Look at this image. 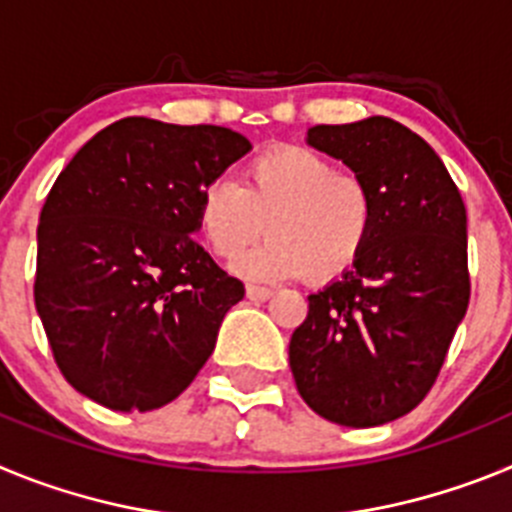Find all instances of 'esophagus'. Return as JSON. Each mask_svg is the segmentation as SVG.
<instances>
[{"mask_svg":"<svg viewBox=\"0 0 512 512\" xmlns=\"http://www.w3.org/2000/svg\"><path fill=\"white\" fill-rule=\"evenodd\" d=\"M271 295H274V292H271L269 287H256V284H248L246 287V297L253 302H264V300H269Z\"/></svg>","mask_w":512,"mask_h":512,"instance_id":"1","label":"esophagus"}]
</instances>
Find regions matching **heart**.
Masks as SVG:
<instances>
[{
	"label": "heart",
	"instance_id": "obj_1",
	"mask_svg": "<svg viewBox=\"0 0 512 512\" xmlns=\"http://www.w3.org/2000/svg\"><path fill=\"white\" fill-rule=\"evenodd\" d=\"M374 225L372 184L302 146L259 153L243 184L210 182L197 205V228L220 259L241 256L269 230V241L238 264L246 277L269 282L343 277L369 248Z\"/></svg>",
	"mask_w": 512,
	"mask_h": 512
}]
</instances>
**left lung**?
I'll return each instance as SVG.
<instances>
[{
	"label": "left lung",
	"mask_w": 512,
	"mask_h": 512,
	"mask_svg": "<svg viewBox=\"0 0 512 512\" xmlns=\"http://www.w3.org/2000/svg\"><path fill=\"white\" fill-rule=\"evenodd\" d=\"M307 143L372 184L377 225L354 269L307 297L289 366L315 413L372 428L418 408L446 361L472 292L467 210L436 151L390 117L315 125Z\"/></svg>",
	"instance_id": "obj_1"
}]
</instances>
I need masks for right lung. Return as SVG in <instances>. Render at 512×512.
<instances>
[{"mask_svg": "<svg viewBox=\"0 0 512 512\" xmlns=\"http://www.w3.org/2000/svg\"><path fill=\"white\" fill-rule=\"evenodd\" d=\"M251 151L220 125L125 117L58 174L38 225L35 307L66 382L120 413L187 390L243 282L192 241L202 189Z\"/></svg>", "mask_w": 512, "mask_h": 512, "instance_id": "right-lung-1", "label": "right lung"}]
</instances>
